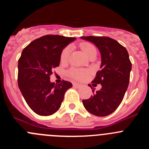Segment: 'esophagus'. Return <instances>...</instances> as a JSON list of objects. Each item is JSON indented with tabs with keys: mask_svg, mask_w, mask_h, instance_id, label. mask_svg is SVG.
Wrapping results in <instances>:
<instances>
[{
	"mask_svg": "<svg viewBox=\"0 0 149 149\" xmlns=\"http://www.w3.org/2000/svg\"><path fill=\"white\" fill-rule=\"evenodd\" d=\"M73 86H75V87H77V88H80L82 86V85H81V84H76V83H74Z\"/></svg>",
	"mask_w": 149,
	"mask_h": 149,
	"instance_id": "esophagus-1",
	"label": "esophagus"
}]
</instances>
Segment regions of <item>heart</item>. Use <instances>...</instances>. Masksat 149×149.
I'll use <instances>...</instances> for the list:
<instances>
[{
	"mask_svg": "<svg viewBox=\"0 0 149 149\" xmlns=\"http://www.w3.org/2000/svg\"><path fill=\"white\" fill-rule=\"evenodd\" d=\"M81 48L83 50L84 53L89 56L90 54L92 53H97V48L92 43L89 42H83L81 44ZM71 51H72V47L71 46H66L64 49L62 51L61 54H60V63H65L68 61L69 56H70ZM68 77H70L71 78L77 80V81H84L87 77L89 75V72L88 70H85V69H81V68H72L70 70H68Z\"/></svg>",
	"mask_w": 149,
	"mask_h": 149,
	"instance_id": "1",
	"label": "heart"
}]
</instances>
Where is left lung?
<instances>
[{
  "instance_id": "1",
  "label": "left lung",
  "mask_w": 149,
  "mask_h": 149,
  "mask_svg": "<svg viewBox=\"0 0 149 149\" xmlns=\"http://www.w3.org/2000/svg\"><path fill=\"white\" fill-rule=\"evenodd\" d=\"M93 42L101 55V70L96 73L93 85L101 84L89 99L83 100L87 111L97 116H106L113 113L123 100L130 81L131 62L126 48L116 40L107 36H81ZM91 88V84H89Z\"/></svg>"
}]
</instances>
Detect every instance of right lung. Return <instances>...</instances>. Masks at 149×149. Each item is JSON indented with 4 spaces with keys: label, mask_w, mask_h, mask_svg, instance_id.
Returning <instances> with one entry per match:
<instances>
[{
    "label": "right lung",
    "mask_w": 149,
    "mask_h": 149,
    "mask_svg": "<svg viewBox=\"0 0 149 149\" xmlns=\"http://www.w3.org/2000/svg\"><path fill=\"white\" fill-rule=\"evenodd\" d=\"M74 37L46 35L24 48L18 64V84L30 109L39 116H50L61 106L71 82L56 84L50 81L52 69L60 65L63 49Z\"/></svg>",
    "instance_id": "add662e5"
}]
</instances>
